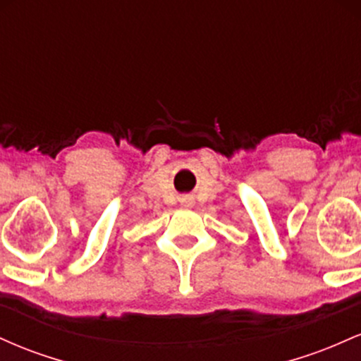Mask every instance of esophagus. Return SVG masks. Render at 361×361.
Segmentation results:
<instances>
[{
	"label": "esophagus",
	"instance_id": "34e87169",
	"mask_svg": "<svg viewBox=\"0 0 361 361\" xmlns=\"http://www.w3.org/2000/svg\"><path fill=\"white\" fill-rule=\"evenodd\" d=\"M181 202H183L185 205H190V204H192V202H190V198H183V200H181Z\"/></svg>",
	"mask_w": 361,
	"mask_h": 361
}]
</instances>
